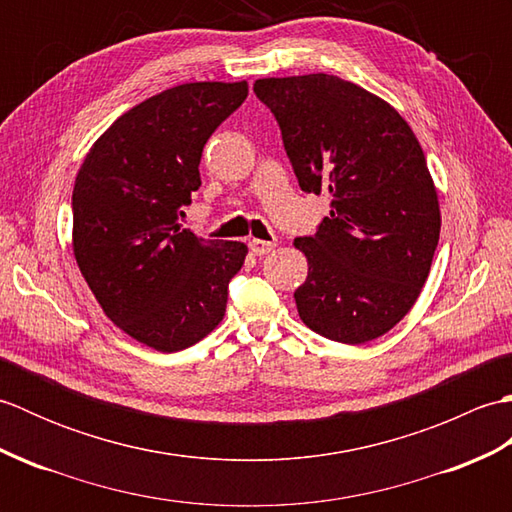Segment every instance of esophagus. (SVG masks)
<instances>
[{"label": "esophagus", "instance_id": "1", "mask_svg": "<svg viewBox=\"0 0 512 512\" xmlns=\"http://www.w3.org/2000/svg\"><path fill=\"white\" fill-rule=\"evenodd\" d=\"M248 246L255 255H268L270 250H275L277 242H275V239H270V242H266V239H250Z\"/></svg>", "mask_w": 512, "mask_h": 512}]
</instances>
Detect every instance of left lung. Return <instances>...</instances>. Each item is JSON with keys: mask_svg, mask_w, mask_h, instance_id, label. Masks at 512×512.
Instances as JSON below:
<instances>
[{"mask_svg": "<svg viewBox=\"0 0 512 512\" xmlns=\"http://www.w3.org/2000/svg\"><path fill=\"white\" fill-rule=\"evenodd\" d=\"M299 187L332 195L317 233L297 237L308 277L301 321L339 343L389 332L416 303L440 239V206L422 147L394 107L332 74L259 79Z\"/></svg>", "mask_w": 512, "mask_h": 512, "instance_id": "obj_1", "label": "left lung"}]
</instances>
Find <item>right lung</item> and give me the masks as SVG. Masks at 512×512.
<instances>
[{
  "instance_id": "1",
  "label": "right lung",
  "mask_w": 512,
  "mask_h": 512,
  "mask_svg": "<svg viewBox=\"0 0 512 512\" xmlns=\"http://www.w3.org/2000/svg\"><path fill=\"white\" fill-rule=\"evenodd\" d=\"M248 83H184L132 107L96 140L72 191V246L103 312L158 352L202 341L224 319L248 248L180 228L200 189L206 140Z\"/></svg>"
}]
</instances>
